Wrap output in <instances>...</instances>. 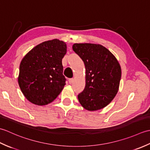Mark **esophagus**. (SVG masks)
<instances>
[{
  "label": "esophagus",
  "instance_id": "esophagus-1",
  "mask_svg": "<svg viewBox=\"0 0 150 150\" xmlns=\"http://www.w3.org/2000/svg\"><path fill=\"white\" fill-rule=\"evenodd\" d=\"M73 81H74V79H68V82H69V84H72Z\"/></svg>",
  "mask_w": 150,
  "mask_h": 150
}]
</instances>
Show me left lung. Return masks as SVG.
Returning <instances> with one entry per match:
<instances>
[{"mask_svg": "<svg viewBox=\"0 0 150 150\" xmlns=\"http://www.w3.org/2000/svg\"><path fill=\"white\" fill-rule=\"evenodd\" d=\"M72 47L83 60L86 68V86L78 95L79 103L88 111L103 109L112 101L119 90V63L100 44L76 43Z\"/></svg>", "mask_w": 150, "mask_h": 150, "instance_id": "left-lung-1", "label": "left lung"}]
</instances>
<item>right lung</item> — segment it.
<instances>
[{
    "label": "right lung",
    "mask_w": 150,
    "mask_h": 150,
    "mask_svg": "<svg viewBox=\"0 0 150 150\" xmlns=\"http://www.w3.org/2000/svg\"><path fill=\"white\" fill-rule=\"evenodd\" d=\"M66 44L59 39L43 42L34 47L21 60L18 85L27 99L44 106L52 103L66 84L62 59Z\"/></svg>",
    "instance_id": "obj_1"
}]
</instances>
